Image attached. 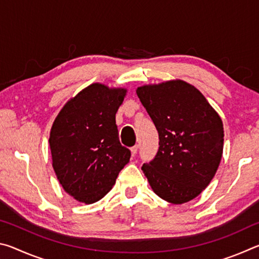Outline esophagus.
<instances>
[{"label":"esophagus","mask_w":259,"mask_h":259,"mask_svg":"<svg viewBox=\"0 0 259 259\" xmlns=\"http://www.w3.org/2000/svg\"><path fill=\"white\" fill-rule=\"evenodd\" d=\"M137 152H138V145H135L131 147V154H133V156L137 154Z\"/></svg>","instance_id":"obj_1"}]
</instances>
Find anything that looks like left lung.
Segmentation results:
<instances>
[{
  "label": "left lung",
  "mask_w": 259,
  "mask_h": 259,
  "mask_svg": "<svg viewBox=\"0 0 259 259\" xmlns=\"http://www.w3.org/2000/svg\"><path fill=\"white\" fill-rule=\"evenodd\" d=\"M138 98L159 133V151L142 170L156 195L182 204L196 198L216 174L224 128L218 113L183 80L138 87Z\"/></svg>",
  "instance_id": "obj_1"
}]
</instances>
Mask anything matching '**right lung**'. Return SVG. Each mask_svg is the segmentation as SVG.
<instances>
[{"label":"right lung","instance_id":"add662e5","mask_svg":"<svg viewBox=\"0 0 259 259\" xmlns=\"http://www.w3.org/2000/svg\"><path fill=\"white\" fill-rule=\"evenodd\" d=\"M125 95L124 88L93 83L69 99L52 123V166L65 192L78 202L103 199L130 160L115 122Z\"/></svg>","mask_w":259,"mask_h":259}]
</instances>
